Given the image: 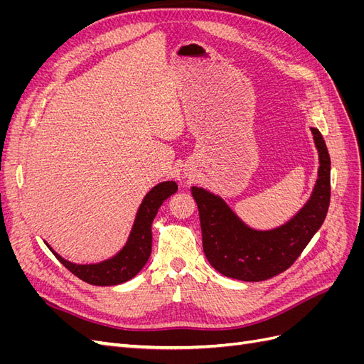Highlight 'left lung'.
Returning <instances> with one entry per match:
<instances>
[{
	"label": "left lung",
	"mask_w": 364,
	"mask_h": 364,
	"mask_svg": "<svg viewBox=\"0 0 364 364\" xmlns=\"http://www.w3.org/2000/svg\"><path fill=\"white\" fill-rule=\"evenodd\" d=\"M318 151V179L310 200L290 222L272 229L246 226L218 196L193 186L199 208L203 252L211 266L228 278L266 281L287 270L322 226L331 197V159L323 136L311 127Z\"/></svg>",
	"instance_id": "8db88e82"
}]
</instances>
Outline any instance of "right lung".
Wrapping results in <instances>:
<instances>
[{"instance_id": "right-lung-1", "label": "right lung", "mask_w": 364, "mask_h": 364, "mask_svg": "<svg viewBox=\"0 0 364 364\" xmlns=\"http://www.w3.org/2000/svg\"><path fill=\"white\" fill-rule=\"evenodd\" d=\"M178 191L176 182H162L144 197L126 246L115 257L98 264H73L51 252L77 278L92 285H118L135 277L151 253V223L165 199Z\"/></svg>"}]
</instances>
